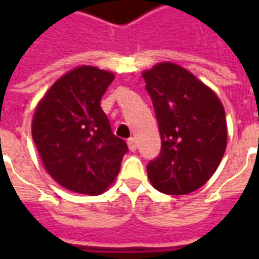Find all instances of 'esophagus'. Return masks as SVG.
<instances>
[{
  "instance_id": "1",
  "label": "esophagus",
  "mask_w": 259,
  "mask_h": 259,
  "mask_svg": "<svg viewBox=\"0 0 259 259\" xmlns=\"http://www.w3.org/2000/svg\"><path fill=\"white\" fill-rule=\"evenodd\" d=\"M127 146H129L130 151H136L137 150V141H136L135 137H130L127 140Z\"/></svg>"
}]
</instances>
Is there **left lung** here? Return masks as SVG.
<instances>
[{
    "label": "left lung",
    "instance_id": "left-lung-1",
    "mask_svg": "<svg viewBox=\"0 0 259 259\" xmlns=\"http://www.w3.org/2000/svg\"><path fill=\"white\" fill-rule=\"evenodd\" d=\"M141 76L151 97L162 150L147 165L161 193L183 195L211 179L228 144L223 104L211 87L174 62H159Z\"/></svg>",
    "mask_w": 259,
    "mask_h": 259
}]
</instances>
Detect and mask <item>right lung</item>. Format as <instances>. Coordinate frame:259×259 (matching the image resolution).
<instances>
[{
	"label": "right lung",
	"instance_id": "obj_1",
	"mask_svg": "<svg viewBox=\"0 0 259 259\" xmlns=\"http://www.w3.org/2000/svg\"><path fill=\"white\" fill-rule=\"evenodd\" d=\"M115 74L80 65L38 101L31 136L48 175L74 193L98 195L112 185L127 146L113 135L101 98Z\"/></svg>",
	"mask_w": 259,
	"mask_h": 259
}]
</instances>
